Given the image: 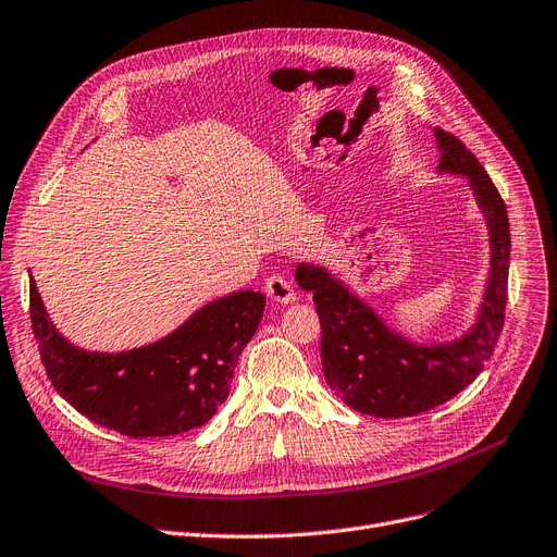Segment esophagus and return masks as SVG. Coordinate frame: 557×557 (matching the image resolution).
<instances>
[{
	"instance_id": "34e87169",
	"label": "esophagus",
	"mask_w": 557,
	"mask_h": 557,
	"mask_svg": "<svg viewBox=\"0 0 557 557\" xmlns=\"http://www.w3.org/2000/svg\"><path fill=\"white\" fill-rule=\"evenodd\" d=\"M263 292L269 294V298H273L275 302H282V305L296 300V286L292 284V280H288L282 273H275V275L265 280Z\"/></svg>"
}]
</instances>
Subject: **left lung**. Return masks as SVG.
Returning a JSON list of instances; mask_svg holds the SVG:
<instances>
[{"label":"left lung","instance_id":"1","mask_svg":"<svg viewBox=\"0 0 557 557\" xmlns=\"http://www.w3.org/2000/svg\"><path fill=\"white\" fill-rule=\"evenodd\" d=\"M442 171L467 175L492 234V277L475 327L450 346H412L325 271L298 265L321 319V361L330 389L361 414L403 419L440 407L469 386L492 357L505 323L510 275V221L500 193L475 154L437 129Z\"/></svg>","mask_w":557,"mask_h":557}]
</instances>
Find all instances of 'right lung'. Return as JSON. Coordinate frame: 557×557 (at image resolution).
Returning a JSON list of instances; mask_svg holds the SVG:
<instances>
[{
  "label": "right lung",
  "mask_w": 557,
  "mask_h": 557,
  "mask_svg": "<svg viewBox=\"0 0 557 557\" xmlns=\"http://www.w3.org/2000/svg\"><path fill=\"white\" fill-rule=\"evenodd\" d=\"M263 305L259 292H236L205 305L152 346L102 355L65 342L47 321L36 282L29 280L32 330L52 386L92 423L134 440L173 437L215 414Z\"/></svg>",
  "instance_id": "add662e5"
}]
</instances>
